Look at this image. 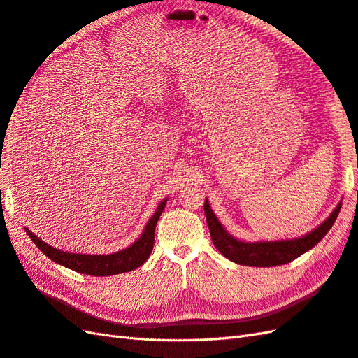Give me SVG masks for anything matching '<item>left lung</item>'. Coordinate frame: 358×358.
<instances>
[{"label":"left lung","mask_w":358,"mask_h":358,"mask_svg":"<svg viewBox=\"0 0 358 358\" xmlns=\"http://www.w3.org/2000/svg\"><path fill=\"white\" fill-rule=\"evenodd\" d=\"M342 203L334 208L330 217L321 223L315 231L306 234L301 238L295 240H282V241H262V243H243L237 238L231 237L223 229L217 217L210 208L208 199L203 203V211L208 223L210 236L216 249L227 257L229 261L237 262L240 265H249V267H274V265H283L299 258L300 255L312 249L318 244L325 234L330 231L334 220L338 219Z\"/></svg>","instance_id":"obj_1"}]
</instances>
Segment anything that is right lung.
Listing matches in <instances>:
<instances>
[{
    "label": "right lung",
    "instance_id": "add662e5",
    "mask_svg": "<svg viewBox=\"0 0 358 358\" xmlns=\"http://www.w3.org/2000/svg\"><path fill=\"white\" fill-rule=\"evenodd\" d=\"M165 206H166V199L160 202V206L157 207L156 213L152 214V217L147 223V227L138 241H135L130 248L124 250H120L117 253H110V255L67 253L49 246V244L36 237L28 228H25V231L36 246L54 262L64 265V267L78 273L90 274V275H101V278H103V275H112V274H120V273L135 270L148 259L152 246H155L156 224Z\"/></svg>",
    "mask_w": 358,
    "mask_h": 358
}]
</instances>
